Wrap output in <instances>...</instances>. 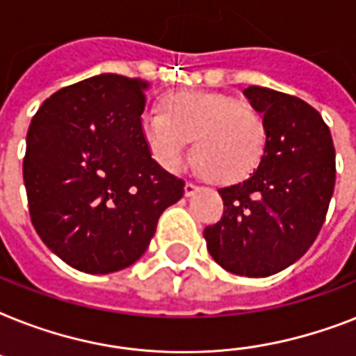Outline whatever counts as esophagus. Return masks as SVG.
I'll list each match as a JSON object with an SVG mask.
<instances>
[{"label":"esophagus","mask_w":356,"mask_h":356,"mask_svg":"<svg viewBox=\"0 0 356 356\" xmlns=\"http://www.w3.org/2000/svg\"><path fill=\"white\" fill-rule=\"evenodd\" d=\"M197 190H200V186H197V184H195V183H192V181H188V183L184 184V195L195 194Z\"/></svg>","instance_id":"esophagus-1"}]
</instances>
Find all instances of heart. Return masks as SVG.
Returning a JSON list of instances; mask_svg holds the SVG:
<instances>
[{
  "instance_id": "1",
  "label": "heart",
  "mask_w": 356,
  "mask_h": 356,
  "mask_svg": "<svg viewBox=\"0 0 356 356\" xmlns=\"http://www.w3.org/2000/svg\"><path fill=\"white\" fill-rule=\"evenodd\" d=\"M140 133L156 161L177 170L188 159L194 138L197 166L218 183L248 177L266 147V127L248 103L218 92H181L168 96L162 113L147 111Z\"/></svg>"
}]
</instances>
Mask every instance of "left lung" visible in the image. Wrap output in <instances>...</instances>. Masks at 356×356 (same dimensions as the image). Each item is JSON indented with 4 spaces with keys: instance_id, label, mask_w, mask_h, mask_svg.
Returning a JSON list of instances; mask_svg holds the SVG:
<instances>
[{
    "instance_id": "obj_1",
    "label": "left lung",
    "mask_w": 356,
    "mask_h": 356,
    "mask_svg": "<svg viewBox=\"0 0 356 356\" xmlns=\"http://www.w3.org/2000/svg\"><path fill=\"white\" fill-rule=\"evenodd\" d=\"M243 96L264 122V155L245 181L218 190L223 216L203 236L227 271L268 277L301 259L320 233L337 179L334 145L303 99L262 86Z\"/></svg>"
}]
</instances>
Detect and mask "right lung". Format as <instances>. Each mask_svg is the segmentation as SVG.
Returning <instances> with one entry per match:
<instances>
[{
  "instance_id": "obj_1",
  "label": "right lung",
  "mask_w": 356,
  "mask_h": 356,
  "mask_svg": "<svg viewBox=\"0 0 356 356\" xmlns=\"http://www.w3.org/2000/svg\"><path fill=\"white\" fill-rule=\"evenodd\" d=\"M147 83L103 74L64 86L31 120L24 156L29 216L42 242L85 273H113L144 254L184 181L140 133Z\"/></svg>"
}]
</instances>
